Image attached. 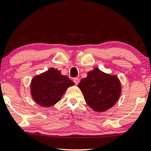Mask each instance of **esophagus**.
Listing matches in <instances>:
<instances>
[{
	"label": "esophagus",
	"instance_id": "1",
	"mask_svg": "<svg viewBox=\"0 0 151 151\" xmlns=\"http://www.w3.org/2000/svg\"><path fill=\"white\" fill-rule=\"evenodd\" d=\"M79 81H80V79L78 78H76L73 79V82H74L76 85H78L79 83Z\"/></svg>",
	"mask_w": 151,
	"mask_h": 151
}]
</instances>
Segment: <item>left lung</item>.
<instances>
[{
  "label": "left lung",
  "instance_id": "8db88e82",
  "mask_svg": "<svg viewBox=\"0 0 151 151\" xmlns=\"http://www.w3.org/2000/svg\"><path fill=\"white\" fill-rule=\"evenodd\" d=\"M78 85L86 103L99 112L112 108L122 92L121 83L117 76L108 74L96 68L88 72L87 78L82 79Z\"/></svg>",
  "mask_w": 151,
  "mask_h": 151
}]
</instances>
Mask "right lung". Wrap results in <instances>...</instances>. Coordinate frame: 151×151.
<instances>
[{
    "label": "right lung",
    "instance_id": "obj_1",
    "mask_svg": "<svg viewBox=\"0 0 151 151\" xmlns=\"http://www.w3.org/2000/svg\"><path fill=\"white\" fill-rule=\"evenodd\" d=\"M74 85L66 76L57 69L51 68L34 77L31 83V96L42 107H49L60 101L69 87Z\"/></svg>",
    "mask_w": 151,
    "mask_h": 151
}]
</instances>
